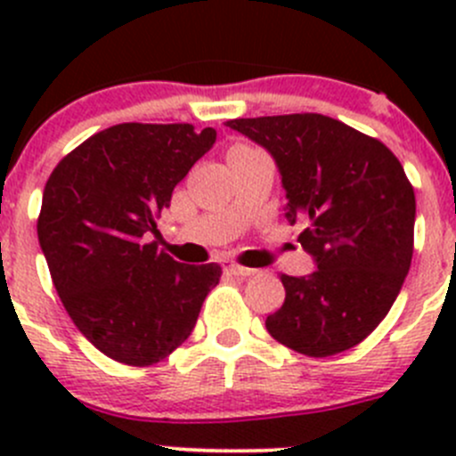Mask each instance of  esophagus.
Segmentation results:
<instances>
[{"mask_svg": "<svg viewBox=\"0 0 456 456\" xmlns=\"http://www.w3.org/2000/svg\"><path fill=\"white\" fill-rule=\"evenodd\" d=\"M227 269H229V273L238 275V278H251V275H256V269H249V266H240V265H229Z\"/></svg>", "mask_w": 456, "mask_h": 456, "instance_id": "1", "label": "esophagus"}]
</instances>
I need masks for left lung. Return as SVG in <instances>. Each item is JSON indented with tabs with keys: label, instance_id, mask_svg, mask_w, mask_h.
I'll return each mask as SVG.
<instances>
[{
	"label": "left lung",
	"instance_id": "1",
	"mask_svg": "<svg viewBox=\"0 0 456 456\" xmlns=\"http://www.w3.org/2000/svg\"><path fill=\"white\" fill-rule=\"evenodd\" d=\"M273 156L287 190L289 223L302 220L314 273H282L284 305L266 330L309 357L357 346L397 300L412 260L415 190L381 141L324 114L224 123Z\"/></svg>",
	"mask_w": 456,
	"mask_h": 456
}]
</instances>
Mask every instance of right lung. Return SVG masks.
Instances as JSON below:
<instances>
[{"mask_svg": "<svg viewBox=\"0 0 456 456\" xmlns=\"http://www.w3.org/2000/svg\"><path fill=\"white\" fill-rule=\"evenodd\" d=\"M214 127L118 123L81 142L50 174L37 236L77 329L103 355L151 366L194 330L220 265H183L156 242V218Z\"/></svg>", "mask_w": 456, "mask_h": 456, "instance_id": "add662e5", "label": "right lung"}]
</instances>
